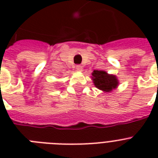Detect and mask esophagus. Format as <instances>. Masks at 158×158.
I'll use <instances>...</instances> for the list:
<instances>
[{"instance_id": "34e87169", "label": "esophagus", "mask_w": 158, "mask_h": 158, "mask_svg": "<svg viewBox=\"0 0 158 158\" xmlns=\"http://www.w3.org/2000/svg\"><path fill=\"white\" fill-rule=\"evenodd\" d=\"M76 70H77V71H81V70H82L81 65H79V64L76 65Z\"/></svg>"}]
</instances>
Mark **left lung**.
<instances>
[{"instance_id":"left-lung-1","label":"left lung","mask_w":158,"mask_h":158,"mask_svg":"<svg viewBox=\"0 0 158 158\" xmlns=\"http://www.w3.org/2000/svg\"><path fill=\"white\" fill-rule=\"evenodd\" d=\"M92 79L98 89L106 93L117 88L119 84L115 75L107 74L103 70H94L92 73Z\"/></svg>"}]
</instances>
